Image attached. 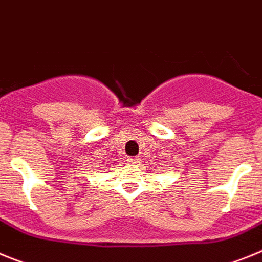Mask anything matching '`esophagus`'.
<instances>
[{"instance_id":"esophagus-1","label":"esophagus","mask_w":262,"mask_h":262,"mask_svg":"<svg viewBox=\"0 0 262 262\" xmlns=\"http://www.w3.org/2000/svg\"><path fill=\"white\" fill-rule=\"evenodd\" d=\"M127 161H128L129 164H138L139 161H140V157H138V156L128 157V159H127Z\"/></svg>"}]
</instances>
